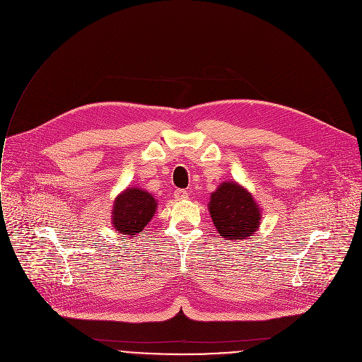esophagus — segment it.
Returning a JSON list of instances; mask_svg holds the SVG:
<instances>
[{
  "label": "esophagus",
  "instance_id": "34e87169",
  "mask_svg": "<svg viewBox=\"0 0 362 362\" xmlns=\"http://www.w3.org/2000/svg\"><path fill=\"white\" fill-rule=\"evenodd\" d=\"M174 198L177 201H181V199H187L188 198V192L185 189H175L174 191Z\"/></svg>",
  "mask_w": 362,
  "mask_h": 362
}]
</instances>
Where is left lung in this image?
Instances as JSON below:
<instances>
[{
	"instance_id": "8db88e82",
	"label": "left lung",
	"mask_w": 362,
	"mask_h": 362,
	"mask_svg": "<svg viewBox=\"0 0 362 362\" xmlns=\"http://www.w3.org/2000/svg\"><path fill=\"white\" fill-rule=\"evenodd\" d=\"M209 214L221 237L240 240L251 237L259 227V208L247 189L224 182L211 194Z\"/></svg>"
}]
</instances>
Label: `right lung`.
<instances>
[{"label": "right lung", "mask_w": 362, "mask_h": 362, "mask_svg": "<svg viewBox=\"0 0 362 362\" xmlns=\"http://www.w3.org/2000/svg\"><path fill=\"white\" fill-rule=\"evenodd\" d=\"M157 209L156 198L139 188H128L117 197L112 208V226L125 235L134 237L151 221Z\"/></svg>", "instance_id": "obj_1"}]
</instances>
